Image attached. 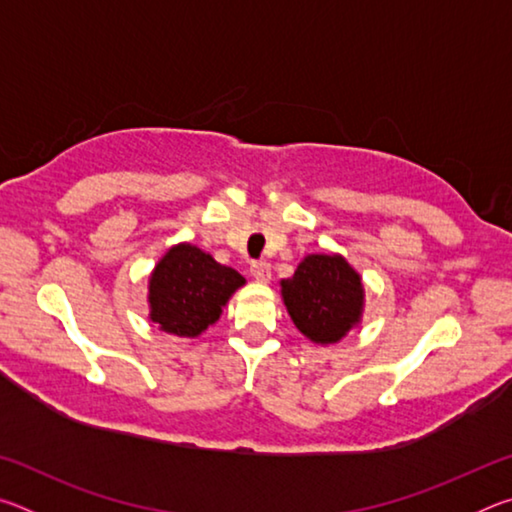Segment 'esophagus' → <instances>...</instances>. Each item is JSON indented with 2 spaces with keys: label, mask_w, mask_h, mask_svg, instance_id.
Wrapping results in <instances>:
<instances>
[{
  "label": "esophagus",
  "mask_w": 512,
  "mask_h": 512,
  "mask_svg": "<svg viewBox=\"0 0 512 512\" xmlns=\"http://www.w3.org/2000/svg\"><path fill=\"white\" fill-rule=\"evenodd\" d=\"M250 275L255 277V282L266 284L268 280H271V264H268V262H255L253 266H250Z\"/></svg>",
  "instance_id": "obj_1"
}]
</instances>
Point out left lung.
<instances>
[{
	"instance_id": "left-lung-1",
	"label": "left lung",
	"mask_w": 512,
	"mask_h": 512,
	"mask_svg": "<svg viewBox=\"0 0 512 512\" xmlns=\"http://www.w3.org/2000/svg\"><path fill=\"white\" fill-rule=\"evenodd\" d=\"M280 287L293 325L311 343H339L361 323L366 289L361 275L339 253L307 255Z\"/></svg>"
}]
</instances>
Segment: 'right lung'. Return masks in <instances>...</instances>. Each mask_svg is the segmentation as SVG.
Segmentation results:
<instances>
[{"instance_id": "right-lung-1", "label": "right lung", "mask_w": 512, "mask_h": 512, "mask_svg": "<svg viewBox=\"0 0 512 512\" xmlns=\"http://www.w3.org/2000/svg\"><path fill=\"white\" fill-rule=\"evenodd\" d=\"M246 277L194 244H176L149 275V320L180 339H196L221 318Z\"/></svg>"}]
</instances>
